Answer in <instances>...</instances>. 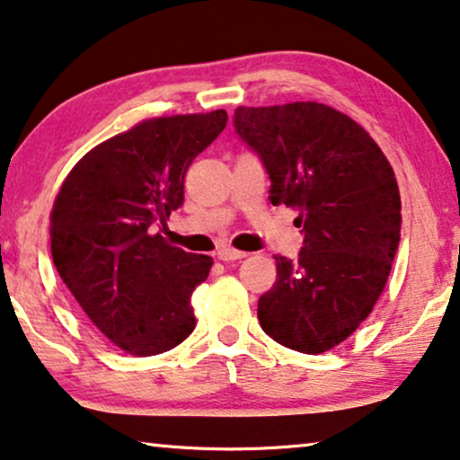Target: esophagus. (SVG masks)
Listing matches in <instances>:
<instances>
[{
    "mask_svg": "<svg viewBox=\"0 0 460 460\" xmlns=\"http://www.w3.org/2000/svg\"><path fill=\"white\" fill-rule=\"evenodd\" d=\"M248 256L245 252H239V250H233V248H221L217 252V258L223 260V262H235V260H242Z\"/></svg>",
    "mask_w": 460,
    "mask_h": 460,
    "instance_id": "esophagus-1",
    "label": "esophagus"
}]
</instances>
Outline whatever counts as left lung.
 <instances>
[{
  "label": "left lung",
  "instance_id": "1",
  "mask_svg": "<svg viewBox=\"0 0 460 460\" xmlns=\"http://www.w3.org/2000/svg\"><path fill=\"white\" fill-rule=\"evenodd\" d=\"M233 128L264 164L270 202L299 210L297 258L274 256L258 301L262 331L299 353H324L374 310L401 242L394 171L369 134L320 102L237 107Z\"/></svg>",
  "mask_w": 460,
  "mask_h": 460
}]
</instances>
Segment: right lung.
<instances>
[{
  "label": "right lung",
  "instance_id": "right-lung-1",
  "mask_svg": "<svg viewBox=\"0 0 460 460\" xmlns=\"http://www.w3.org/2000/svg\"><path fill=\"white\" fill-rule=\"evenodd\" d=\"M225 126L223 109L142 121L82 156L55 198V269L126 353L159 355L196 328L191 293L212 258L173 248L155 229L181 207L190 163Z\"/></svg>",
  "mask_w": 460,
  "mask_h": 460
}]
</instances>
